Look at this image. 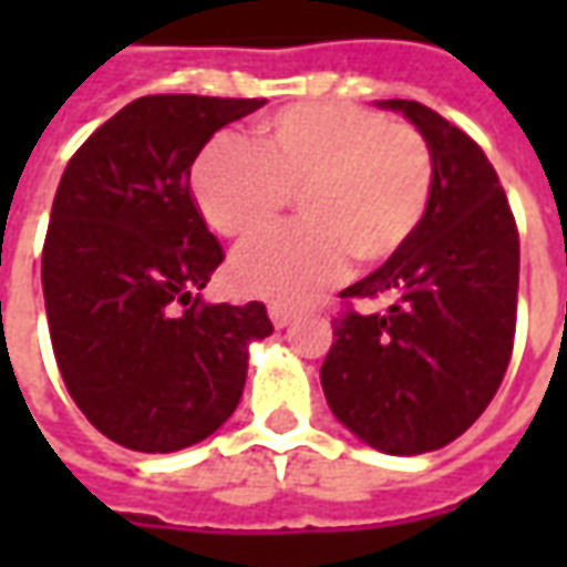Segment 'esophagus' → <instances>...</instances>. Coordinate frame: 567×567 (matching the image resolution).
Wrapping results in <instances>:
<instances>
[{
	"instance_id": "esophagus-1",
	"label": "esophagus",
	"mask_w": 567,
	"mask_h": 567,
	"mask_svg": "<svg viewBox=\"0 0 567 567\" xmlns=\"http://www.w3.org/2000/svg\"><path fill=\"white\" fill-rule=\"evenodd\" d=\"M297 319V312H291V309H285V307H270V321H272V328H288L291 321Z\"/></svg>"
}]
</instances>
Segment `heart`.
Instances as JSON below:
<instances>
[{
  "label": "heart",
  "mask_w": 567,
  "mask_h": 567,
  "mask_svg": "<svg viewBox=\"0 0 567 567\" xmlns=\"http://www.w3.org/2000/svg\"><path fill=\"white\" fill-rule=\"evenodd\" d=\"M212 230L246 239L300 194L303 224L236 248L230 282L272 307H303L361 264L394 258L425 221L434 157L406 124L343 103L291 105L258 124L255 148L215 140L190 175Z\"/></svg>",
  "instance_id": "b5f03b06"
}]
</instances>
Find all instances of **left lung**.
Instances as JSON below:
<instances>
[{"label": "left lung", "mask_w": 567, "mask_h": 567, "mask_svg": "<svg viewBox=\"0 0 567 567\" xmlns=\"http://www.w3.org/2000/svg\"><path fill=\"white\" fill-rule=\"evenodd\" d=\"M419 130L434 187L416 236L340 297H389L333 319L321 389L361 443L389 455L440 450L474 425L511 364L519 234L483 148L416 100H380Z\"/></svg>", "instance_id": "8db88e82"}]
</instances>
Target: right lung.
<instances>
[{
    "mask_svg": "<svg viewBox=\"0 0 567 567\" xmlns=\"http://www.w3.org/2000/svg\"><path fill=\"white\" fill-rule=\"evenodd\" d=\"M264 100L161 93L124 105L56 187L42 288L56 368L96 431L136 452H175L234 416L264 303H206L221 264L190 197V166Z\"/></svg>",
    "mask_w": 567,
    "mask_h": 567,
    "instance_id": "right-lung-1",
    "label": "right lung"
}]
</instances>
